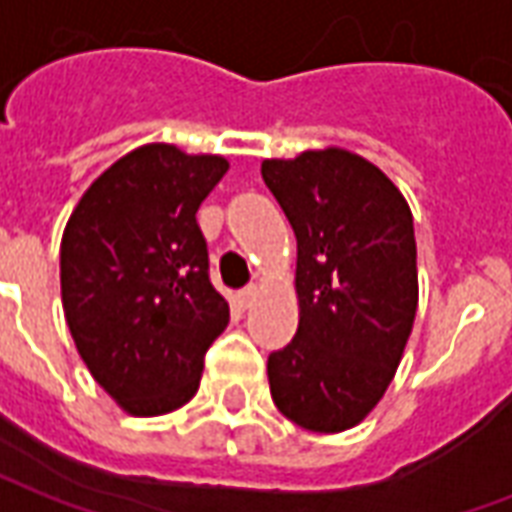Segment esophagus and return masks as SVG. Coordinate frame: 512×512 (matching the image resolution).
<instances>
[{
	"label": "esophagus",
	"mask_w": 512,
	"mask_h": 512,
	"mask_svg": "<svg viewBox=\"0 0 512 512\" xmlns=\"http://www.w3.org/2000/svg\"><path fill=\"white\" fill-rule=\"evenodd\" d=\"M255 296H257L255 285H246L244 290H238V304H241V307H249V304L255 301Z\"/></svg>",
	"instance_id": "1"
}]
</instances>
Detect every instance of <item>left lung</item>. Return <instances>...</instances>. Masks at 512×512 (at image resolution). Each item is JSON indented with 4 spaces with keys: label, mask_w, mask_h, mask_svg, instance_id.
<instances>
[{
    "label": "left lung",
    "mask_w": 512,
    "mask_h": 512,
    "mask_svg": "<svg viewBox=\"0 0 512 512\" xmlns=\"http://www.w3.org/2000/svg\"><path fill=\"white\" fill-rule=\"evenodd\" d=\"M263 180L296 233L299 329L268 356L277 408L340 433L384 397L417 315V241L406 197L343 147L266 158Z\"/></svg>",
    "instance_id": "8db88e82"
}]
</instances>
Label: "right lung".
<instances>
[{"mask_svg": "<svg viewBox=\"0 0 512 512\" xmlns=\"http://www.w3.org/2000/svg\"><path fill=\"white\" fill-rule=\"evenodd\" d=\"M227 169L222 156L136 147L93 180L65 224V321L87 370L134 417L186 406L230 321L197 224Z\"/></svg>", "mask_w": 512, "mask_h": 512, "instance_id": "add662e5", "label": "right lung"}]
</instances>
